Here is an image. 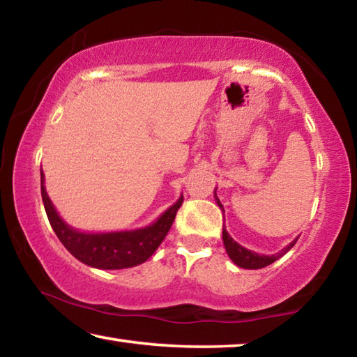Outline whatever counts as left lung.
I'll use <instances>...</instances> for the list:
<instances>
[{
  "label": "left lung",
  "mask_w": 357,
  "mask_h": 357,
  "mask_svg": "<svg viewBox=\"0 0 357 357\" xmlns=\"http://www.w3.org/2000/svg\"><path fill=\"white\" fill-rule=\"evenodd\" d=\"M215 200H217V204H219V208L223 209L222 203L219 202L217 195H215ZM222 238H223V245H225L228 257L231 258V261L234 264L239 266V268H244V269H261V268H266V266L273 264L275 259H279L285 255V253L296 244V241H298V239H294L291 244H288L285 249L279 253H275V255H259V253L247 250L245 247L238 244L236 241L229 236L225 228H223V231H222Z\"/></svg>",
  "instance_id": "obj_1"
}]
</instances>
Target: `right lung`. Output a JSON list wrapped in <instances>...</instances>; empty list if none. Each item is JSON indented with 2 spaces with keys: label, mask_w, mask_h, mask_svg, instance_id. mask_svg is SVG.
<instances>
[{
  "label": "right lung",
  "mask_w": 357,
  "mask_h": 357,
  "mask_svg": "<svg viewBox=\"0 0 357 357\" xmlns=\"http://www.w3.org/2000/svg\"><path fill=\"white\" fill-rule=\"evenodd\" d=\"M40 193L48 222L58 239L78 261L98 269H124L146 261L165 239L167 233L170 231L178 209L184 202V198L181 197L154 223L140 229L114 233H82L69 227L58 215L45 192L42 172Z\"/></svg>",
  "instance_id": "1"
}]
</instances>
